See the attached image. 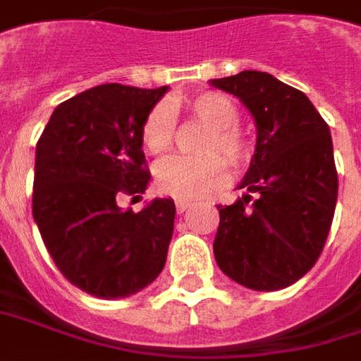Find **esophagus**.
I'll list each match as a JSON object with an SVG mask.
<instances>
[{"mask_svg":"<svg viewBox=\"0 0 361 361\" xmlns=\"http://www.w3.org/2000/svg\"><path fill=\"white\" fill-rule=\"evenodd\" d=\"M175 206H176V212L183 214V212H186L188 208H190V202H188V200H176Z\"/></svg>","mask_w":361,"mask_h":361,"instance_id":"1","label":"esophagus"}]
</instances>
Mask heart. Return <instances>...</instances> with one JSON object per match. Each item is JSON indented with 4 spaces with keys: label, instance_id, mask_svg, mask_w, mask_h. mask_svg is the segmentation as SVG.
<instances>
[{
    "label": "heart",
    "instance_id": "obj_1",
    "mask_svg": "<svg viewBox=\"0 0 361 361\" xmlns=\"http://www.w3.org/2000/svg\"><path fill=\"white\" fill-rule=\"evenodd\" d=\"M180 106L210 128L200 151L202 157L173 155L157 165V188L178 200L206 195L226 178L228 166L240 169L250 159V143L238 129L240 109L232 98L220 92H202L180 102ZM175 137V116L166 104L151 108L141 126V143L149 153L159 155L171 147ZM222 154L224 159L219 157Z\"/></svg>",
    "mask_w": 361,
    "mask_h": 361
}]
</instances>
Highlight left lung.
<instances>
[{"instance_id": "8db88e82", "label": "left lung", "mask_w": 361, "mask_h": 361, "mask_svg": "<svg viewBox=\"0 0 361 361\" xmlns=\"http://www.w3.org/2000/svg\"><path fill=\"white\" fill-rule=\"evenodd\" d=\"M238 96L255 119L257 143L240 183L247 192L218 206V267L253 290H279L309 273L322 253L338 198L326 121L297 88L267 72L210 80Z\"/></svg>"}]
</instances>
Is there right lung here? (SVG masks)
Segmentation results:
<instances>
[{
    "mask_svg": "<svg viewBox=\"0 0 361 361\" xmlns=\"http://www.w3.org/2000/svg\"><path fill=\"white\" fill-rule=\"evenodd\" d=\"M166 90L94 86L56 106L37 143L33 218L44 247L98 299L135 295L165 267L175 202L155 198L135 214L118 198H139L151 180L141 126Z\"/></svg>",
    "mask_w": 361,
    "mask_h": 361,
    "instance_id": "1",
    "label": "right lung"
}]
</instances>
